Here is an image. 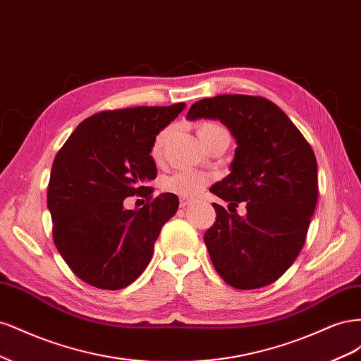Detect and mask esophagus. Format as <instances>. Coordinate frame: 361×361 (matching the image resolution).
<instances>
[{"label":"esophagus","instance_id":"1","mask_svg":"<svg viewBox=\"0 0 361 361\" xmlns=\"http://www.w3.org/2000/svg\"><path fill=\"white\" fill-rule=\"evenodd\" d=\"M192 202L191 197H180L179 199V203H180V207H185L187 204H190Z\"/></svg>","mask_w":361,"mask_h":361}]
</instances>
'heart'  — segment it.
Masks as SVG:
<instances>
[{"label": "heart", "mask_w": 361, "mask_h": 361, "mask_svg": "<svg viewBox=\"0 0 361 361\" xmlns=\"http://www.w3.org/2000/svg\"><path fill=\"white\" fill-rule=\"evenodd\" d=\"M170 133H171L170 128H164L154 138V143H152V157H154L155 159H158L162 155L164 146H166V143H167ZM223 133L228 134L226 128H223L218 123H214V122H204L199 128V135L204 145L214 135L223 134ZM211 180H212V174L207 171L178 170V171L169 174V176H166L161 180V188L166 192L180 195V197H191V195H197L199 192H202L207 187V185L211 183Z\"/></svg>", "instance_id": "b5f03b06"}]
</instances>
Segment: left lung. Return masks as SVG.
<instances>
[{
  "label": "left lung",
  "instance_id": "obj_1",
  "mask_svg": "<svg viewBox=\"0 0 361 361\" xmlns=\"http://www.w3.org/2000/svg\"><path fill=\"white\" fill-rule=\"evenodd\" d=\"M190 120L218 118L236 138L232 171L211 192L247 214L214 204L204 244L220 277L235 289L279 280L298 257L318 202V164L309 141L262 96L221 94L191 105Z\"/></svg>",
  "mask_w": 361,
  "mask_h": 361
}]
</instances>
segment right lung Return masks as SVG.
Returning <instances> with one entry per match:
<instances>
[{"label": "right lung", "instance_id": "add662e5", "mask_svg": "<svg viewBox=\"0 0 361 361\" xmlns=\"http://www.w3.org/2000/svg\"><path fill=\"white\" fill-rule=\"evenodd\" d=\"M183 102L96 113L81 122L52 162L48 209L52 238L73 274L97 289L129 286L146 269L162 226L176 214V194L152 197V143ZM147 199L125 210L126 197Z\"/></svg>", "mask_w": 361, "mask_h": 361}]
</instances>
